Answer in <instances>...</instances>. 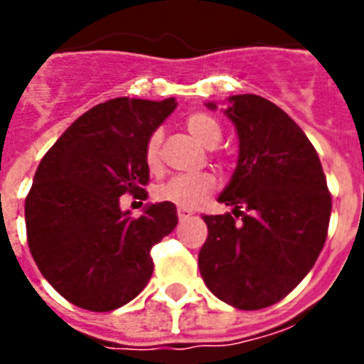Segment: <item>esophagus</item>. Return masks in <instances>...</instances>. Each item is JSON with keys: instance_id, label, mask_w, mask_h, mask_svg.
Returning <instances> with one entry per match:
<instances>
[{"instance_id": "obj_1", "label": "esophagus", "mask_w": 364, "mask_h": 364, "mask_svg": "<svg viewBox=\"0 0 364 364\" xmlns=\"http://www.w3.org/2000/svg\"><path fill=\"white\" fill-rule=\"evenodd\" d=\"M191 215H193V211L191 210H183V208H179V210H177V217H179V221H185V219H188Z\"/></svg>"}]
</instances>
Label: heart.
<instances>
[{"label":"heart","mask_w":364,"mask_h":364,"mask_svg":"<svg viewBox=\"0 0 364 364\" xmlns=\"http://www.w3.org/2000/svg\"><path fill=\"white\" fill-rule=\"evenodd\" d=\"M188 132L198 139L205 147H215L221 141V126L219 122L208 113H193L187 117ZM160 132H153L145 141L143 156L149 170L156 171L160 168ZM215 177L210 171H200V173H179L170 177L168 181L160 183L154 188V196L160 202H170L179 205L183 210H194L215 191Z\"/></svg>","instance_id":"b5f03b06"}]
</instances>
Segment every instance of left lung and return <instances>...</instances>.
<instances>
[{
  "label": "left lung",
  "mask_w": 364,
  "mask_h": 364,
  "mask_svg": "<svg viewBox=\"0 0 364 364\" xmlns=\"http://www.w3.org/2000/svg\"><path fill=\"white\" fill-rule=\"evenodd\" d=\"M225 115L240 139L238 166L219 196L232 213L202 217L200 274L223 302L260 310L287 296L316 264L333 202L316 149L285 111L240 94L228 98Z\"/></svg>",
  "instance_id": "obj_1"
}]
</instances>
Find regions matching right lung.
I'll return each instance as SVG.
<instances>
[{"label":"right lung","instance_id":"right-lung-1","mask_svg":"<svg viewBox=\"0 0 364 364\" xmlns=\"http://www.w3.org/2000/svg\"><path fill=\"white\" fill-rule=\"evenodd\" d=\"M176 105L173 98L94 105L39 162L24 205L28 245L45 279L71 304L117 310L151 279V247L176 228V205L149 204L132 217L121 196L145 198V141Z\"/></svg>","mask_w":364,"mask_h":364}]
</instances>
